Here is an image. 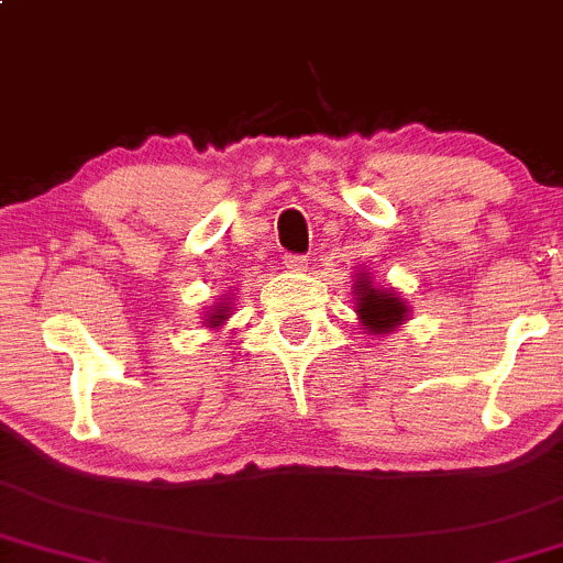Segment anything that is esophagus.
Masks as SVG:
<instances>
[{
  "instance_id": "esophagus-1",
  "label": "esophagus",
  "mask_w": 563,
  "mask_h": 563,
  "mask_svg": "<svg viewBox=\"0 0 563 563\" xmlns=\"http://www.w3.org/2000/svg\"><path fill=\"white\" fill-rule=\"evenodd\" d=\"M284 265H287L289 271H306L309 268V260H306L303 254H284Z\"/></svg>"
}]
</instances>
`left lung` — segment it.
Instances as JSON below:
<instances>
[{"mask_svg": "<svg viewBox=\"0 0 563 563\" xmlns=\"http://www.w3.org/2000/svg\"><path fill=\"white\" fill-rule=\"evenodd\" d=\"M355 292L361 320L371 333H390L407 317V306L401 303V298H396L393 292H385V289H374L366 276H361Z\"/></svg>", "mask_w": 563, "mask_h": 563, "instance_id": "1", "label": "left lung"}]
</instances>
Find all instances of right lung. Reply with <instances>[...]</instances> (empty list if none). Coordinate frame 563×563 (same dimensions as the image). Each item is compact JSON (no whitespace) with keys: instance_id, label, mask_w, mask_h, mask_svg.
<instances>
[{"instance_id":"right-lung-1","label":"right lung","mask_w":563,"mask_h":563,"mask_svg":"<svg viewBox=\"0 0 563 563\" xmlns=\"http://www.w3.org/2000/svg\"><path fill=\"white\" fill-rule=\"evenodd\" d=\"M222 320H228V306H217V311H213V317L208 322L219 324Z\"/></svg>"}]
</instances>
